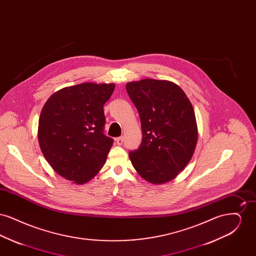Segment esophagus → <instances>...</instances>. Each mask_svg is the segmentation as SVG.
<instances>
[{
  "instance_id": "obj_1",
  "label": "esophagus",
  "mask_w": 256,
  "mask_h": 256,
  "mask_svg": "<svg viewBox=\"0 0 256 256\" xmlns=\"http://www.w3.org/2000/svg\"><path fill=\"white\" fill-rule=\"evenodd\" d=\"M122 142H124V138L122 137H118V138H116V143H117V145H122Z\"/></svg>"
}]
</instances>
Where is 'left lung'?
<instances>
[{"mask_svg": "<svg viewBox=\"0 0 256 256\" xmlns=\"http://www.w3.org/2000/svg\"><path fill=\"white\" fill-rule=\"evenodd\" d=\"M138 110L142 143L130 152L134 169L146 182L162 184L174 180L192 158L198 126L191 102L169 80L145 78L126 86Z\"/></svg>", "mask_w": 256, "mask_h": 256, "instance_id": "left-lung-1", "label": "left lung"}]
</instances>
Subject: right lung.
Masks as SVG:
<instances>
[{"label": "right lung", "mask_w": 256, "mask_h": 256, "mask_svg": "<svg viewBox=\"0 0 256 256\" xmlns=\"http://www.w3.org/2000/svg\"><path fill=\"white\" fill-rule=\"evenodd\" d=\"M114 84L69 86L56 91L41 110L38 142L50 167L76 184L92 180L106 161L113 139L104 134V104Z\"/></svg>", "instance_id": "right-lung-1"}]
</instances>
